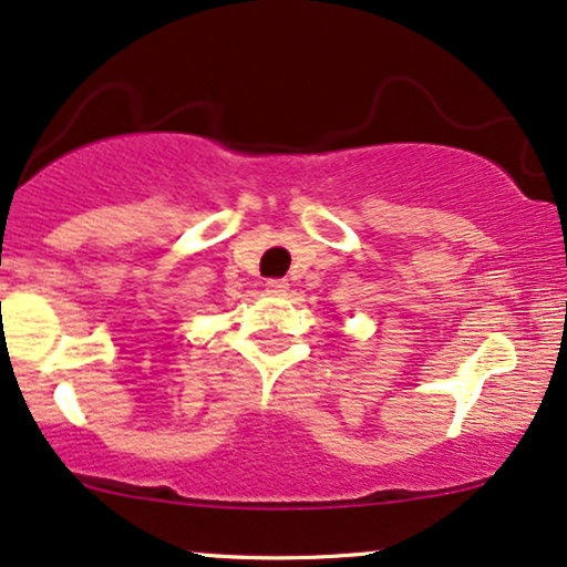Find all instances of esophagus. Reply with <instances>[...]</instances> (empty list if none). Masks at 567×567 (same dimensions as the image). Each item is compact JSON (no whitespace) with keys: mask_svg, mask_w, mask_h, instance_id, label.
<instances>
[{"mask_svg":"<svg viewBox=\"0 0 567 567\" xmlns=\"http://www.w3.org/2000/svg\"><path fill=\"white\" fill-rule=\"evenodd\" d=\"M267 292H271V296H282V292H288V279H269Z\"/></svg>","mask_w":567,"mask_h":567,"instance_id":"esophagus-1","label":"esophagus"}]
</instances>
